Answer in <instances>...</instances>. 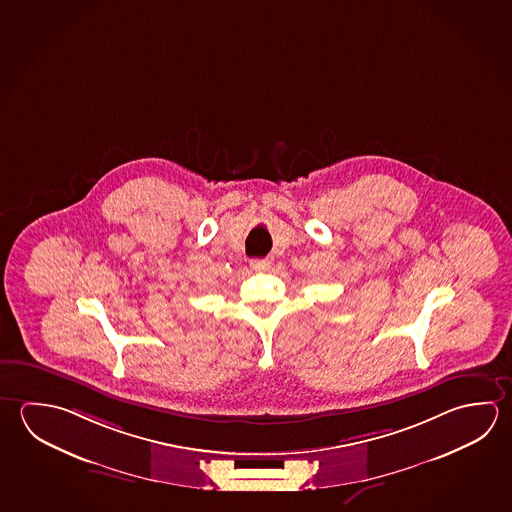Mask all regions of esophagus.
I'll return each instance as SVG.
<instances>
[{
  "instance_id": "34e87169",
  "label": "esophagus",
  "mask_w": 512,
  "mask_h": 512,
  "mask_svg": "<svg viewBox=\"0 0 512 512\" xmlns=\"http://www.w3.org/2000/svg\"><path fill=\"white\" fill-rule=\"evenodd\" d=\"M250 264H252V268L255 269V271H266V269L269 268L268 259H253Z\"/></svg>"
}]
</instances>
